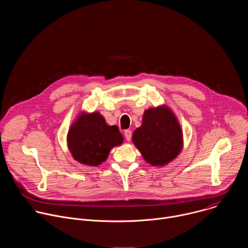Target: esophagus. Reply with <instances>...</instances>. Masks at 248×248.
I'll return each instance as SVG.
<instances>
[{"mask_svg": "<svg viewBox=\"0 0 248 248\" xmlns=\"http://www.w3.org/2000/svg\"><path fill=\"white\" fill-rule=\"evenodd\" d=\"M131 135H132V133H131V130H129V129H126V130L124 131V137H125L126 141H130V139H131Z\"/></svg>", "mask_w": 248, "mask_h": 248, "instance_id": "obj_1", "label": "esophagus"}]
</instances>
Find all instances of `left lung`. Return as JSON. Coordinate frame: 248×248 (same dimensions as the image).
Listing matches in <instances>:
<instances>
[{
	"instance_id": "left-lung-1",
	"label": "left lung",
	"mask_w": 248,
	"mask_h": 248,
	"mask_svg": "<svg viewBox=\"0 0 248 248\" xmlns=\"http://www.w3.org/2000/svg\"><path fill=\"white\" fill-rule=\"evenodd\" d=\"M132 142L148 164L163 167L183 150V130L173 112L162 105L144 112L141 126L132 134Z\"/></svg>"
}]
</instances>
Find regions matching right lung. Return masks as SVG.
<instances>
[{"label": "right lung", "mask_w": 248, "mask_h": 248, "mask_svg": "<svg viewBox=\"0 0 248 248\" xmlns=\"http://www.w3.org/2000/svg\"><path fill=\"white\" fill-rule=\"evenodd\" d=\"M66 142L75 160L96 167L107 159L115 146L124 142L117 125H109L98 113L82 112L70 125Z\"/></svg>", "instance_id": "obj_1"}]
</instances>
